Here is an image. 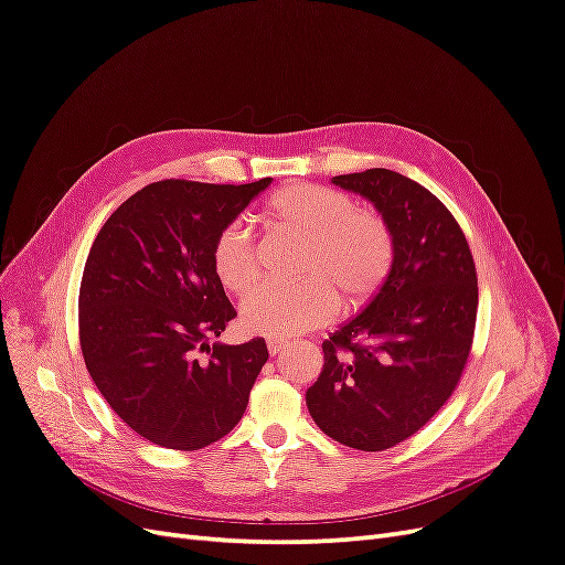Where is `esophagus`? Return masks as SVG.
Segmentation results:
<instances>
[{
  "label": "esophagus",
  "mask_w": 565,
  "mask_h": 565,
  "mask_svg": "<svg viewBox=\"0 0 565 565\" xmlns=\"http://www.w3.org/2000/svg\"><path fill=\"white\" fill-rule=\"evenodd\" d=\"M266 347H268V353H270V355H276V353H280L282 349H287V341H285V339H268Z\"/></svg>",
  "instance_id": "esophagus-1"
}]
</instances>
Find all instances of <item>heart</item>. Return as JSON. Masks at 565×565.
Here are the masks:
<instances>
[{
  "instance_id": "obj_1",
  "label": "heart",
  "mask_w": 565,
  "mask_h": 565,
  "mask_svg": "<svg viewBox=\"0 0 565 565\" xmlns=\"http://www.w3.org/2000/svg\"><path fill=\"white\" fill-rule=\"evenodd\" d=\"M266 216L273 226L306 237L299 282H262L241 306V322L252 334L297 337L328 322L339 297L347 306L367 301L386 280L393 264V235L386 221L355 210L351 198L330 188L297 183L270 198ZM216 278L231 292L259 276L254 235L245 221H228L212 247Z\"/></svg>"
}]
</instances>
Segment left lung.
I'll return each mask as SVG.
<instances>
[{
  "label": "left lung",
  "mask_w": 565,
  "mask_h": 565,
  "mask_svg": "<svg viewBox=\"0 0 565 565\" xmlns=\"http://www.w3.org/2000/svg\"><path fill=\"white\" fill-rule=\"evenodd\" d=\"M332 183L382 214L393 264L365 309L322 344L306 405L322 434L377 452L417 434L452 396L476 328V266L455 216L413 179L367 169Z\"/></svg>",
  "instance_id": "1"
}]
</instances>
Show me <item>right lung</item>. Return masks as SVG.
<instances>
[{
    "mask_svg": "<svg viewBox=\"0 0 565 565\" xmlns=\"http://www.w3.org/2000/svg\"><path fill=\"white\" fill-rule=\"evenodd\" d=\"M270 181L150 183L92 245L79 285L84 363L122 422L160 448L200 450L233 431L268 361L259 337L237 347L210 339L235 318L214 241Z\"/></svg>",
    "mask_w": 565,
    "mask_h": 565,
    "instance_id": "obj_1",
    "label": "right lung"
}]
</instances>
